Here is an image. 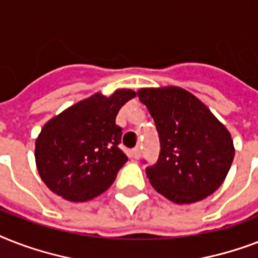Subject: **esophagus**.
Here are the masks:
<instances>
[{
  "label": "esophagus",
  "instance_id": "obj_1",
  "mask_svg": "<svg viewBox=\"0 0 258 258\" xmlns=\"http://www.w3.org/2000/svg\"><path fill=\"white\" fill-rule=\"evenodd\" d=\"M142 155V150L141 147H135V149L133 150V158L134 159H139Z\"/></svg>",
  "mask_w": 258,
  "mask_h": 258
}]
</instances>
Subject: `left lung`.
I'll list each match as a JSON object with an SVG mask.
<instances>
[{"label": "left lung", "instance_id": "obj_1", "mask_svg": "<svg viewBox=\"0 0 258 258\" xmlns=\"http://www.w3.org/2000/svg\"><path fill=\"white\" fill-rule=\"evenodd\" d=\"M161 139L157 165L146 169L150 183L178 205L205 200L224 183L234 145L229 130L191 92L175 86L141 88Z\"/></svg>", "mask_w": 258, "mask_h": 258}]
</instances>
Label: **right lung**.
Segmentation results:
<instances>
[{
  "instance_id": "add662e5",
  "label": "right lung",
  "mask_w": 258,
  "mask_h": 258,
  "mask_svg": "<svg viewBox=\"0 0 258 258\" xmlns=\"http://www.w3.org/2000/svg\"><path fill=\"white\" fill-rule=\"evenodd\" d=\"M137 93L119 88L75 103L46 121L34 143L36 167L46 187L71 202H86L113 183L128 158L117 145L115 119Z\"/></svg>"
}]
</instances>
